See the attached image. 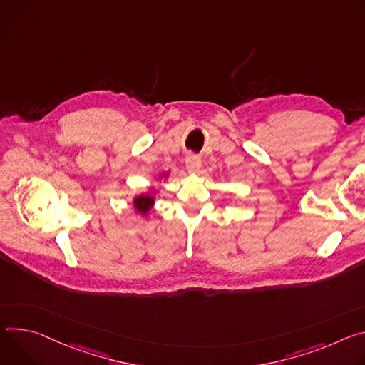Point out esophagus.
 Listing matches in <instances>:
<instances>
[{"label": "esophagus", "mask_w": 365, "mask_h": 365, "mask_svg": "<svg viewBox=\"0 0 365 365\" xmlns=\"http://www.w3.org/2000/svg\"><path fill=\"white\" fill-rule=\"evenodd\" d=\"M185 167H187V170L190 173H197L200 170V167H201V159L197 158L195 155L190 153L187 156V159H185Z\"/></svg>", "instance_id": "34e87169"}]
</instances>
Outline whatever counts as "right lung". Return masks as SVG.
<instances>
[{
    "mask_svg": "<svg viewBox=\"0 0 365 365\" xmlns=\"http://www.w3.org/2000/svg\"><path fill=\"white\" fill-rule=\"evenodd\" d=\"M167 174H168V173H165L162 177H165ZM153 201H155L153 195H150V194H140V195L135 197L133 205H135V209H136L138 212H140L142 215H146V213L150 210V207L153 206Z\"/></svg>",
    "mask_w": 365,
    "mask_h": 365,
    "instance_id": "add662e5",
    "label": "right lung"
}]
</instances>
